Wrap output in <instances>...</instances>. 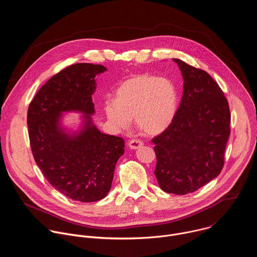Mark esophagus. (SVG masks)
Masks as SVG:
<instances>
[{
    "label": "esophagus",
    "mask_w": 257,
    "mask_h": 257,
    "mask_svg": "<svg viewBox=\"0 0 257 257\" xmlns=\"http://www.w3.org/2000/svg\"><path fill=\"white\" fill-rule=\"evenodd\" d=\"M128 145L131 150H137V149L141 148V146L143 145V142L139 139H132L129 141Z\"/></svg>",
    "instance_id": "34e87169"
}]
</instances>
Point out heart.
I'll return each mask as SVG.
<instances>
[{"instance_id":"heart-1","label":"heart","mask_w":257,"mask_h":257,"mask_svg":"<svg viewBox=\"0 0 257 257\" xmlns=\"http://www.w3.org/2000/svg\"><path fill=\"white\" fill-rule=\"evenodd\" d=\"M178 108V91L167 78L138 74L123 81L115 100L104 102V114L116 129L125 130L134 118L135 126L145 135L164 132L173 122Z\"/></svg>"}]
</instances>
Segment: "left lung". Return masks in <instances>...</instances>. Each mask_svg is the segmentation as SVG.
Segmentation results:
<instances>
[{"label": "left lung", "instance_id": "1", "mask_svg": "<svg viewBox=\"0 0 257 257\" xmlns=\"http://www.w3.org/2000/svg\"><path fill=\"white\" fill-rule=\"evenodd\" d=\"M173 60L184 80L183 95L171 125L153 139L155 175L162 190L184 195L221 173L231 114L224 92L208 73Z\"/></svg>", "mask_w": 257, "mask_h": 257}]
</instances>
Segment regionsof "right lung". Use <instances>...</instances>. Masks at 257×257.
<instances>
[{
    "instance_id": "obj_1",
    "label": "right lung",
    "mask_w": 257,
    "mask_h": 257,
    "mask_svg": "<svg viewBox=\"0 0 257 257\" xmlns=\"http://www.w3.org/2000/svg\"><path fill=\"white\" fill-rule=\"evenodd\" d=\"M101 65L73 64L57 73L35 94L28 106L27 126L36 165L50 184L67 197L98 201L112 186L116 164L124 154L123 138L101 133L92 123L94 77ZM84 113L79 132H65L62 113Z\"/></svg>"
}]
</instances>
